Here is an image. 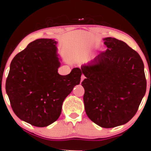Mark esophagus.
Listing matches in <instances>:
<instances>
[{
	"instance_id": "1",
	"label": "esophagus",
	"mask_w": 151,
	"mask_h": 151,
	"mask_svg": "<svg viewBox=\"0 0 151 151\" xmlns=\"http://www.w3.org/2000/svg\"><path fill=\"white\" fill-rule=\"evenodd\" d=\"M85 78H86L85 76H84V74H82V75H81V81H82L84 79H85Z\"/></svg>"
}]
</instances>
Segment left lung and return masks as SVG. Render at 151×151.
<instances>
[{
	"mask_svg": "<svg viewBox=\"0 0 151 151\" xmlns=\"http://www.w3.org/2000/svg\"><path fill=\"white\" fill-rule=\"evenodd\" d=\"M107 47L87 65L81 82L88 117L102 128H114L131 120L146 91L144 65L138 53L126 42L104 38Z\"/></svg>",
	"mask_w": 151,
	"mask_h": 151,
	"instance_id": "obj_1",
	"label": "left lung"
}]
</instances>
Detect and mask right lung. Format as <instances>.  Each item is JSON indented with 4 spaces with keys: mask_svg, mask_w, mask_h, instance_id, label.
Returning a JSON list of instances; mask_svg holds the SVG:
<instances>
[{
    "mask_svg": "<svg viewBox=\"0 0 151 151\" xmlns=\"http://www.w3.org/2000/svg\"><path fill=\"white\" fill-rule=\"evenodd\" d=\"M57 42L37 39L17 54L10 66L6 93L15 115L37 127H45L60 117L62 103L80 83L81 70L58 74Z\"/></svg>",
    "mask_w": 151,
    "mask_h": 151,
    "instance_id": "1",
    "label": "right lung"
}]
</instances>
